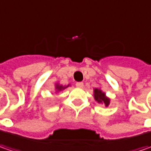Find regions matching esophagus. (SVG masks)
<instances>
[{
  "label": "esophagus",
  "instance_id": "1",
  "mask_svg": "<svg viewBox=\"0 0 151 151\" xmlns=\"http://www.w3.org/2000/svg\"><path fill=\"white\" fill-rule=\"evenodd\" d=\"M76 86L77 87H79V88H82L83 86H84V84H83V82H77L76 83Z\"/></svg>",
  "mask_w": 151,
  "mask_h": 151
}]
</instances>
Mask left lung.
Returning a JSON list of instances; mask_svg holds the SVG:
<instances>
[{
  "mask_svg": "<svg viewBox=\"0 0 151 151\" xmlns=\"http://www.w3.org/2000/svg\"><path fill=\"white\" fill-rule=\"evenodd\" d=\"M93 96L95 101H97L98 103L103 104L106 107H108V105L110 104V98L107 97L106 96V93L99 88H95L93 90Z\"/></svg>",
  "mask_w": 151,
  "mask_h": 151,
  "instance_id": "8db88e82",
  "label": "left lung"
}]
</instances>
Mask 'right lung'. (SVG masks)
I'll list each match as a JSON object with an SVG mask.
<instances>
[{
    "label": "right lung",
    "instance_id": "right-lung-1",
    "mask_svg": "<svg viewBox=\"0 0 151 151\" xmlns=\"http://www.w3.org/2000/svg\"><path fill=\"white\" fill-rule=\"evenodd\" d=\"M69 86H70V84L64 86H62V85H60L59 83H56V84H55V92H59V91H60L65 90V89L67 88Z\"/></svg>",
    "mask_w": 151,
    "mask_h": 151
}]
</instances>
